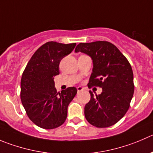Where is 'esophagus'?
I'll return each instance as SVG.
<instances>
[{
  "label": "esophagus",
  "instance_id": "34e87169",
  "mask_svg": "<svg viewBox=\"0 0 153 153\" xmlns=\"http://www.w3.org/2000/svg\"><path fill=\"white\" fill-rule=\"evenodd\" d=\"M76 88H77L78 91H82V90H83V88H82V87H81V86H78Z\"/></svg>",
  "mask_w": 153,
  "mask_h": 153
}]
</instances>
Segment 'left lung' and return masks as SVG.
Wrapping results in <instances>:
<instances>
[{
    "instance_id": "1",
    "label": "left lung",
    "mask_w": 153,
    "mask_h": 153,
    "mask_svg": "<svg viewBox=\"0 0 153 153\" xmlns=\"http://www.w3.org/2000/svg\"><path fill=\"white\" fill-rule=\"evenodd\" d=\"M75 52L87 54L93 62L92 73L88 83L101 87L102 92L94 96L85 106L87 121L97 128L113 126L126 115L134 91L131 66L126 56L107 41L80 43Z\"/></svg>"
}]
</instances>
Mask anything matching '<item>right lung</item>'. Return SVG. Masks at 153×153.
<instances>
[{"instance_id":"add662e5","label":"right lung","mask_w":153,"mask_h":153,"mask_svg":"<svg viewBox=\"0 0 153 153\" xmlns=\"http://www.w3.org/2000/svg\"><path fill=\"white\" fill-rule=\"evenodd\" d=\"M75 46L76 43L47 42L34 52L23 72L22 103L29 119L42 128L62 126L67 119L68 105L77 93L75 87L57 92L53 80L59 74L61 60Z\"/></svg>"}]
</instances>
